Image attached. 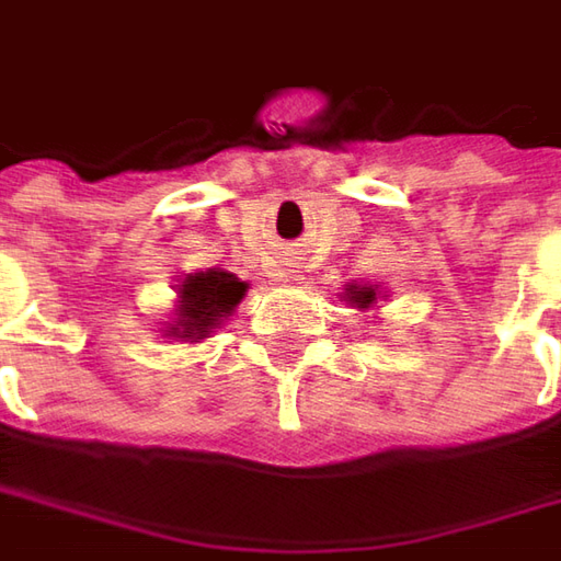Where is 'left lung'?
I'll use <instances>...</instances> for the list:
<instances>
[{
  "label": "left lung",
  "mask_w": 561,
  "mask_h": 561,
  "mask_svg": "<svg viewBox=\"0 0 561 561\" xmlns=\"http://www.w3.org/2000/svg\"><path fill=\"white\" fill-rule=\"evenodd\" d=\"M348 298H352V305L370 307L374 305V298H377V288H357V285H352V288H348Z\"/></svg>",
  "instance_id": "1"
}]
</instances>
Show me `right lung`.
I'll return each instance as SVG.
<instances>
[{
	"mask_svg": "<svg viewBox=\"0 0 561 561\" xmlns=\"http://www.w3.org/2000/svg\"><path fill=\"white\" fill-rule=\"evenodd\" d=\"M248 285L238 282L232 273H191L179 288V320L169 323V335L179 339H207L209 329L219 327L222 317H229L234 305L244 298Z\"/></svg>",
	"mask_w": 561,
	"mask_h": 561,
	"instance_id": "obj_1",
	"label": "right lung"
}]
</instances>
